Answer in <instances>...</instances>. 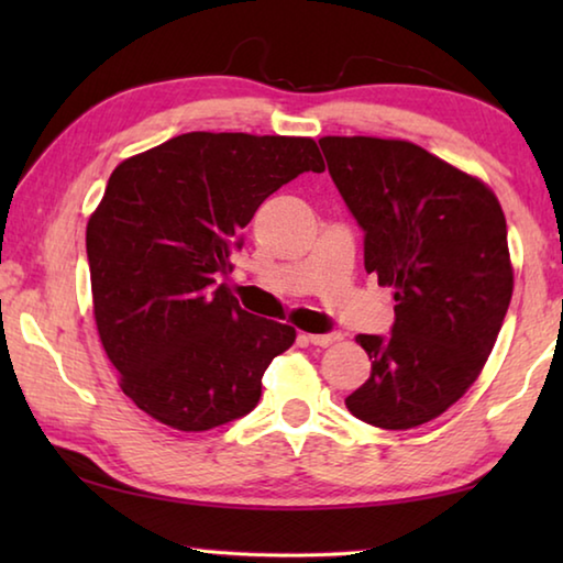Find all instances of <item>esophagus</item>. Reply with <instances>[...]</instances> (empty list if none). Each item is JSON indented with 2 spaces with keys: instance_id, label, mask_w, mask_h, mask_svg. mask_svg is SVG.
Wrapping results in <instances>:
<instances>
[{
  "instance_id": "obj_1",
  "label": "esophagus",
  "mask_w": 563,
  "mask_h": 563,
  "mask_svg": "<svg viewBox=\"0 0 563 563\" xmlns=\"http://www.w3.org/2000/svg\"><path fill=\"white\" fill-rule=\"evenodd\" d=\"M305 340L310 342V345H320V347H328L332 342L340 340V332H325V335H302Z\"/></svg>"
}]
</instances>
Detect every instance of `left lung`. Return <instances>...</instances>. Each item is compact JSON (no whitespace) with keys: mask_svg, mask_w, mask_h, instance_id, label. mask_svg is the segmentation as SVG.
I'll list each match as a JSON object with an SVG mask.
<instances>
[{"mask_svg":"<svg viewBox=\"0 0 563 563\" xmlns=\"http://www.w3.org/2000/svg\"><path fill=\"white\" fill-rule=\"evenodd\" d=\"M342 201L365 231V271L395 290L387 338L345 405L362 422L412 430L479 377L507 316L514 271L504 211L479 178L397 139H320Z\"/></svg>","mask_w":563,"mask_h":563,"instance_id":"left-lung-1","label":"left lung"}]
</instances>
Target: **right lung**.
<instances>
[{
    "instance_id": "add662e5",
    "label": "right lung",
    "mask_w": 563,
    "mask_h": 563,
    "mask_svg": "<svg viewBox=\"0 0 563 563\" xmlns=\"http://www.w3.org/2000/svg\"><path fill=\"white\" fill-rule=\"evenodd\" d=\"M305 170L312 139L190 131L113 168L87 225L93 320L123 395L180 432L258 405L295 328L243 310L225 283L258 206Z\"/></svg>"
}]
</instances>
